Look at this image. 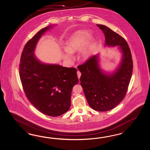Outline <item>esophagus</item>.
<instances>
[{
	"instance_id": "obj_1",
	"label": "esophagus",
	"mask_w": 150,
	"mask_h": 150,
	"mask_svg": "<svg viewBox=\"0 0 150 150\" xmlns=\"http://www.w3.org/2000/svg\"><path fill=\"white\" fill-rule=\"evenodd\" d=\"M77 76H78V78H79V79H80V76H81V72H80V71H77Z\"/></svg>"
}]
</instances>
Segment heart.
Listing matches in <instances>:
<instances>
[{"label":"heart","instance_id":"b5f03b06","mask_svg":"<svg viewBox=\"0 0 150 150\" xmlns=\"http://www.w3.org/2000/svg\"><path fill=\"white\" fill-rule=\"evenodd\" d=\"M91 37L90 33L87 30H80L76 32L66 43V53L64 54L67 60H70V54L74 53L80 50L87 44ZM90 54V48H86L81 52V57L83 59H87Z\"/></svg>","mask_w":150,"mask_h":150}]
</instances>
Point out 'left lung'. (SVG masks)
Returning a JSON list of instances; mask_svg holds the SVG:
<instances>
[{"instance_id":"8db88e82","label":"left lung","mask_w":150,"mask_h":150,"mask_svg":"<svg viewBox=\"0 0 150 150\" xmlns=\"http://www.w3.org/2000/svg\"><path fill=\"white\" fill-rule=\"evenodd\" d=\"M105 38V45L119 46L123 54L120 68L115 73L106 75L100 69L98 56L90 57L77 67L81 73L80 81L88 103L93 110H111L125 96L132 74L133 61L125 39L108 27L97 25Z\"/></svg>"}]
</instances>
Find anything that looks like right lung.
Masks as SVG:
<instances>
[{"mask_svg": "<svg viewBox=\"0 0 150 150\" xmlns=\"http://www.w3.org/2000/svg\"><path fill=\"white\" fill-rule=\"evenodd\" d=\"M49 28L41 29L27 41L19 69L24 93L31 104L43 114L57 117L69 109L72 89L79 79L75 68L45 64L35 58L33 52L38 41Z\"/></svg>", "mask_w": 150, "mask_h": 150, "instance_id": "1", "label": "right lung"}]
</instances>
